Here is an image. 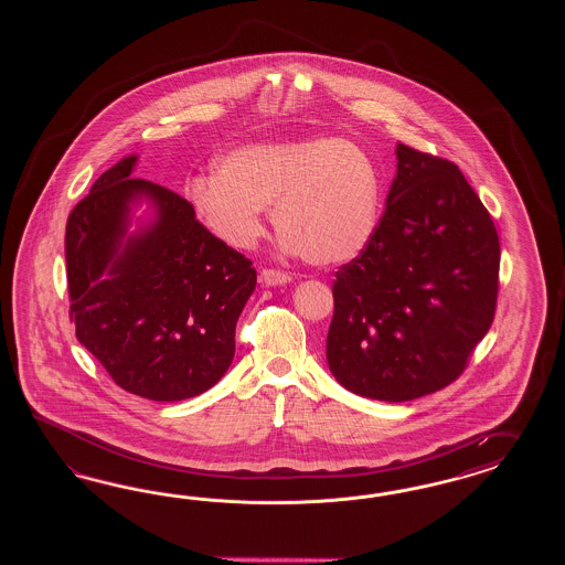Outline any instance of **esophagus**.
<instances>
[{
  "mask_svg": "<svg viewBox=\"0 0 565 565\" xmlns=\"http://www.w3.org/2000/svg\"><path fill=\"white\" fill-rule=\"evenodd\" d=\"M290 279V274L279 271V269H263V271H260V284H265V286H284V284H288Z\"/></svg>",
  "mask_w": 565,
  "mask_h": 565,
  "instance_id": "1",
  "label": "esophagus"
}]
</instances>
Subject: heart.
<instances>
[{"label":"heart","instance_id":"heart-1","mask_svg":"<svg viewBox=\"0 0 565 565\" xmlns=\"http://www.w3.org/2000/svg\"><path fill=\"white\" fill-rule=\"evenodd\" d=\"M190 205L206 230L234 248H253L271 210L281 246L310 265H340L375 236L381 182L352 142L308 138L244 145L222 157L217 175L194 178Z\"/></svg>","mask_w":565,"mask_h":565}]
</instances>
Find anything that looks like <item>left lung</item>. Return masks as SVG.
Listing matches in <instances>:
<instances>
[{
    "mask_svg": "<svg viewBox=\"0 0 565 565\" xmlns=\"http://www.w3.org/2000/svg\"><path fill=\"white\" fill-rule=\"evenodd\" d=\"M369 246L333 279L327 362L352 394L408 402L444 390L495 319L499 236L460 168L397 145Z\"/></svg>",
    "mask_w": 565,
    "mask_h": 565,
    "instance_id": "obj_1",
    "label": "left lung"
}]
</instances>
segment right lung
Masks as SVG:
<instances>
[{
	"label": "right lung",
	"mask_w": 565,
	"mask_h": 565,
	"mask_svg": "<svg viewBox=\"0 0 565 565\" xmlns=\"http://www.w3.org/2000/svg\"><path fill=\"white\" fill-rule=\"evenodd\" d=\"M135 163L132 154L103 171L68 215L70 321L121 390L178 402L230 369L257 271L194 217L184 196L130 178ZM138 195L154 201L158 220L126 237Z\"/></svg>",
	"instance_id": "1"
}]
</instances>
